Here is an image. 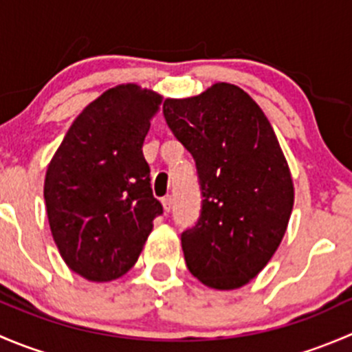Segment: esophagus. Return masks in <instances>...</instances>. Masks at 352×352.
<instances>
[{
  "instance_id": "34e87169",
  "label": "esophagus",
  "mask_w": 352,
  "mask_h": 352,
  "mask_svg": "<svg viewBox=\"0 0 352 352\" xmlns=\"http://www.w3.org/2000/svg\"><path fill=\"white\" fill-rule=\"evenodd\" d=\"M162 204H163V211L170 212V209H172V197L165 196L162 199Z\"/></svg>"
}]
</instances>
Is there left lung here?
Returning <instances> with one entry per match:
<instances>
[{
    "instance_id": "left-lung-1",
    "label": "left lung",
    "mask_w": 352,
    "mask_h": 352,
    "mask_svg": "<svg viewBox=\"0 0 352 352\" xmlns=\"http://www.w3.org/2000/svg\"><path fill=\"white\" fill-rule=\"evenodd\" d=\"M166 124L196 160L201 218L182 233L190 274L212 289H236L267 265L294 202L289 166L271 122L236 85L166 98Z\"/></svg>"
}]
</instances>
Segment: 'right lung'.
Wrapping results in <instances>:
<instances>
[{
    "mask_svg": "<svg viewBox=\"0 0 352 352\" xmlns=\"http://www.w3.org/2000/svg\"><path fill=\"white\" fill-rule=\"evenodd\" d=\"M162 102L136 83L109 88L81 110L47 165L52 239L67 267L88 281L126 274L163 212L143 156Z\"/></svg>",
    "mask_w": 352,
    "mask_h": 352,
    "instance_id": "obj_1",
    "label": "right lung"
}]
</instances>
